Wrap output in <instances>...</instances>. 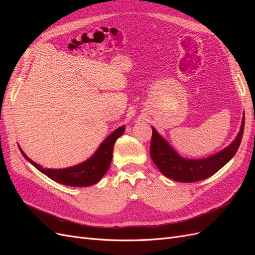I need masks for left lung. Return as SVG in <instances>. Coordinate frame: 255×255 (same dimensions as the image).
Instances as JSON below:
<instances>
[{"label":"left lung","mask_w":255,"mask_h":255,"mask_svg":"<svg viewBox=\"0 0 255 255\" xmlns=\"http://www.w3.org/2000/svg\"><path fill=\"white\" fill-rule=\"evenodd\" d=\"M244 127L245 117L243 118L241 130L235 140L225 150L202 159H186L177 155L155 128H152L150 155L159 171L173 181L194 183L205 180L217 172L235 155L242 142Z\"/></svg>","instance_id":"obj_1"}]
</instances>
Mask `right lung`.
<instances>
[{
    "instance_id": "obj_1",
    "label": "right lung",
    "mask_w": 255,
    "mask_h": 255,
    "mask_svg": "<svg viewBox=\"0 0 255 255\" xmlns=\"http://www.w3.org/2000/svg\"><path fill=\"white\" fill-rule=\"evenodd\" d=\"M126 128L120 127L113 132L106 139L101 143L97 152L89 159L84 163L76 165L74 167L65 169H47L42 168L32 159H29L23 151L21 150L23 156H24L30 164L36 167L38 170L44 173L53 181L60 184L68 185V186L75 187H86L91 186L102 179V176L109 170L111 161L113 158V150L116 140L123 134Z\"/></svg>"
}]
</instances>
